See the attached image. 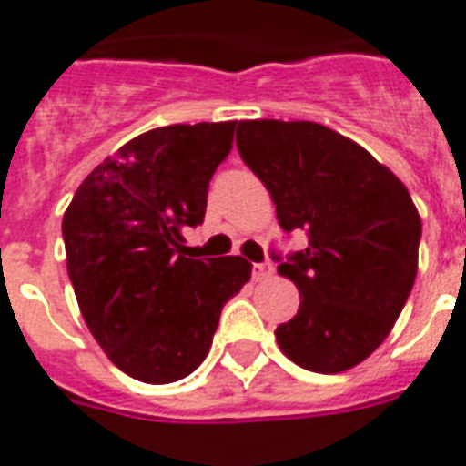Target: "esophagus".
Masks as SVG:
<instances>
[{
	"instance_id": "34e87169",
	"label": "esophagus",
	"mask_w": 466,
	"mask_h": 466,
	"mask_svg": "<svg viewBox=\"0 0 466 466\" xmlns=\"http://www.w3.org/2000/svg\"><path fill=\"white\" fill-rule=\"evenodd\" d=\"M271 274H274V264H271V262L252 264V277H255V279H269Z\"/></svg>"
}]
</instances>
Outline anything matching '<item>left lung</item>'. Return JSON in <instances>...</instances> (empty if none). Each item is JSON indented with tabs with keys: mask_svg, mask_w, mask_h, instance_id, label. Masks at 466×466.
<instances>
[{
	"mask_svg": "<svg viewBox=\"0 0 466 466\" xmlns=\"http://www.w3.org/2000/svg\"><path fill=\"white\" fill-rule=\"evenodd\" d=\"M238 151L308 248L279 264L300 293L279 349L312 373L359 366L392 332L416 269L421 216L390 168L318 122L240 120Z\"/></svg>",
	"mask_w": 466,
	"mask_h": 466,
	"instance_id": "1",
	"label": "left lung"
}]
</instances>
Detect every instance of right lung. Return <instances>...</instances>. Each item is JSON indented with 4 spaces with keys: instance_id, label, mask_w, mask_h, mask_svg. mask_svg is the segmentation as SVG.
Here are the masks:
<instances>
[{
    "instance_id": "add662e5",
    "label": "right lung",
    "mask_w": 466,
    "mask_h": 466,
    "mask_svg": "<svg viewBox=\"0 0 466 466\" xmlns=\"http://www.w3.org/2000/svg\"><path fill=\"white\" fill-rule=\"evenodd\" d=\"M236 122L168 125L86 175L62 218L66 271L86 327L129 378L168 385L199 368L221 308L250 281L243 257H185Z\"/></svg>"
}]
</instances>
